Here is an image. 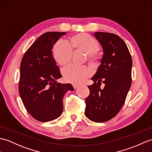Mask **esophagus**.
<instances>
[{"instance_id": "obj_1", "label": "esophagus", "mask_w": 152, "mask_h": 152, "mask_svg": "<svg viewBox=\"0 0 152 152\" xmlns=\"http://www.w3.org/2000/svg\"><path fill=\"white\" fill-rule=\"evenodd\" d=\"M72 86H73V87H74V89H77V87H78V85H77V84H73L72 85Z\"/></svg>"}]
</instances>
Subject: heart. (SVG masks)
Returning <instances> with one entry per match:
<instances>
[{
  "mask_svg": "<svg viewBox=\"0 0 152 152\" xmlns=\"http://www.w3.org/2000/svg\"><path fill=\"white\" fill-rule=\"evenodd\" d=\"M100 44L90 35L80 33L69 38V45L62 40H59L53 48V56L55 61L59 65H67L71 61L73 52L81 51L86 54L88 61L92 65H96L101 59L98 51ZM62 75L67 82L81 83L91 76V71L87 66L70 65L62 70Z\"/></svg>",
  "mask_w": 152,
  "mask_h": 152,
  "instance_id": "obj_1",
  "label": "heart"
}]
</instances>
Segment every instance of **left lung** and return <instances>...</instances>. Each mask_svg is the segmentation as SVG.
Wrapping results in <instances>:
<instances>
[{"mask_svg":"<svg viewBox=\"0 0 152 152\" xmlns=\"http://www.w3.org/2000/svg\"><path fill=\"white\" fill-rule=\"evenodd\" d=\"M103 48L101 64L88 86L85 115L91 121L104 122L118 113L132 85V58L125 42L117 35L96 31L94 34ZM105 84L104 89L99 86Z\"/></svg>","mask_w":152,"mask_h":152,"instance_id":"left-lung-1","label":"left lung"}]
</instances>
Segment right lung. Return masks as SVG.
<instances>
[{
  "label": "right lung",
  "instance_id": "right-lung-1",
  "mask_svg": "<svg viewBox=\"0 0 152 152\" xmlns=\"http://www.w3.org/2000/svg\"><path fill=\"white\" fill-rule=\"evenodd\" d=\"M65 32L48 31L39 37L24 54L20 66L19 92L24 106L33 118L48 122L61 115L63 98L73 91L70 83H60L61 77L53 58V46Z\"/></svg>",
  "mask_w": 152,
  "mask_h": 152
}]
</instances>
